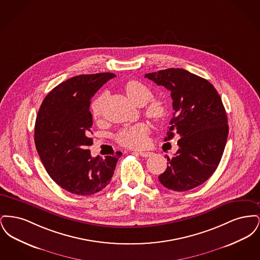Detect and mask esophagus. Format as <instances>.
<instances>
[{"instance_id":"obj_1","label":"esophagus","mask_w":260,"mask_h":260,"mask_svg":"<svg viewBox=\"0 0 260 260\" xmlns=\"http://www.w3.org/2000/svg\"><path fill=\"white\" fill-rule=\"evenodd\" d=\"M139 155H140L141 157H143V158H148V157H151V156L153 155V153H152V152H149V151H140V152H139Z\"/></svg>"}]
</instances>
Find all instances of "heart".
<instances>
[{"label":"heart","instance_id":"heart-1","mask_svg":"<svg viewBox=\"0 0 260 260\" xmlns=\"http://www.w3.org/2000/svg\"><path fill=\"white\" fill-rule=\"evenodd\" d=\"M124 90L127 98L133 103L138 106L145 104L144 114L149 119L159 122L165 117L167 108L165 103L160 99H152V91L147 86L136 81L131 80L125 86ZM105 100V94L102 93L93 100L91 104V114L95 122H99L102 118L103 103ZM150 132L148 124L141 123L134 126H129L123 129L118 135V141L129 148H141L144 147L148 142V134Z\"/></svg>","mask_w":260,"mask_h":260}]
</instances>
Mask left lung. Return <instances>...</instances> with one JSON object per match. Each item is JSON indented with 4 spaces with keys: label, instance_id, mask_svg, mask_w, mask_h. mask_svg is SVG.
<instances>
[{
    "label": "left lung",
    "instance_id": "obj_1",
    "mask_svg": "<svg viewBox=\"0 0 260 260\" xmlns=\"http://www.w3.org/2000/svg\"><path fill=\"white\" fill-rule=\"evenodd\" d=\"M168 88L173 99V119L165 141L175 134L178 150L168 158L159 181L177 192L191 190L207 181L217 169L228 137V121L217 90L204 78L184 69L170 68L145 75Z\"/></svg>",
    "mask_w": 260,
    "mask_h": 260
}]
</instances>
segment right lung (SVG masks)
<instances>
[{
  "label": "right lung",
  "mask_w": 260,
  "mask_h": 260,
  "mask_svg": "<svg viewBox=\"0 0 260 260\" xmlns=\"http://www.w3.org/2000/svg\"><path fill=\"white\" fill-rule=\"evenodd\" d=\"M113 73L79 75L52 88L45 98L35 124V145L50 178L64 190L92 195L110 183L116 156L92 158L89 146L92 116L90 99Z\"/></svg>",
  "instance_id": "right-lung-1"
}]
</instances>
